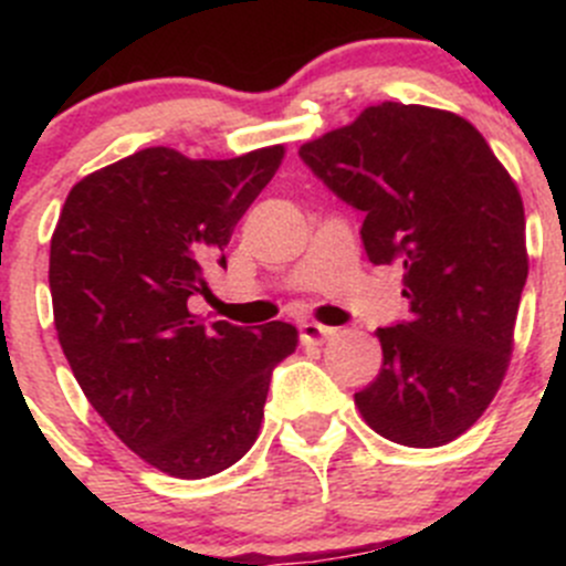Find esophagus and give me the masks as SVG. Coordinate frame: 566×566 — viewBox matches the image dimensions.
<instances>
[{"instance_id": "1", "label": "esophagus", "mask_w": 566, "mask_h": 566, "mask_svg": "<svg viewBox=\"0 0 566 566\" xmlns=\"http://www.w3.org/2000/svg\"><path fill=\"white\" fill-rule=\"evenodd\" d=\"M336 334V328L331 325H319V323H301V339L310 342V345H323L325 339Z\"/></svg>"}]
</instances>
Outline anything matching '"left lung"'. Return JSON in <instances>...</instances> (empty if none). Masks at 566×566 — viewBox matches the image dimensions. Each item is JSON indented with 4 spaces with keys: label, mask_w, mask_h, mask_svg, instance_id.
<instances>
[{
    "label": "left lung",
    "mask_w": 566,
    "mask_h": 566,
    "mask_svg": "<svg viewBox=\"0 0 566 566\" xmlns=\"http://www.w3.org/2000/svg\"><path fill=\"white\" fill-rule=\"evenodd\" d=\"M298 156L361 210L369 262L405 271L410 317L375 331L384 367L356 394L364 421L402 447L454 441L510 367L528 276L515 180L468 119L394 101L306 142Z\"/></svg>",
    "instance_id": "obj_1"
}]
</instances>
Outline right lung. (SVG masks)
Instances as JSON below:
<instances>
[{
	"label": "right lung",
	"mask_w": 566,
	"mask_h": 566,
	"mask_svg": "<svg viewBox=\"0 0 566 566\" xmlns=\"http://www.w3.org/2000/svg\"><path fill=\"white\" fill-rule=\"evenodd\" d=\"M284 147L191 161L147 147L78 180L51 235L49 287L62 353L114 436L177 479H205L256 441L273 367L295 325L205 323L188 301L205 262L276 175Z\"/></svg>",
	"instance_id": "obj_1"
}]
</instances>
